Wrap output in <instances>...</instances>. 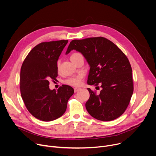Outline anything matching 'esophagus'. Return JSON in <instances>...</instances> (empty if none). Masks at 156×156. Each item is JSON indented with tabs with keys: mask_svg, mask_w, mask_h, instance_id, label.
Wrapping results in <instances>:
<instances>
[{
	"mask_svg": "<svg viewBox=\"0 0 156 156\" xmlns=\"http://www.w3.org/2000/svg\"><path fill=\"white\" fill-rule=\"evenodd\" d=\"M80 90V88H74V91H75V93L77 92V91H78Z\"/></svg>",
	"mask_w": 156,
	"mask_h": 156,
	"instance_id": "esophagus-1",
	"label": "esophagus"
}]
</instances>
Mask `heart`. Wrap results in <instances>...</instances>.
<instances>
[{
	"label": "heart",
	"mask_w": 156,
	"mask_h": 156,
	"mask_svg": "<svg viewBox=\"0 0 156 156\" xmlns=\"http://www.w3.org/2000/svg\"><path fill=\"white\" fill-rule=\"evenodd\" d=\"M80 56H81V55L80 53H74L71 55L70 59H71V60H72L73 58L78 57ZM59 66H60V61L58 60L56 62V68H57L58 70H59ZM83 78V74L82 73H79L78 75L73 76V77H71V78H68V80H66V83L67 84L71 85V86L78 87L81 83V80H82Z\"/></svg>",
	"instance_id": "1"
}]
</instances>
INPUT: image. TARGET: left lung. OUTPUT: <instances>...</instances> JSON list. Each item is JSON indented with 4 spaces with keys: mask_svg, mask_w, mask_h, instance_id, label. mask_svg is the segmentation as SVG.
I'll use <instances>...</instances> for the list:
<instances>
[{
    "mask_svg": "<svg viewBox=\"0 0 156 156\" xmlns=\"http://www.w3.org/2000/svg\"><path fill=\"white\" fill-rule=\"evenodd\" d=\"M73 49L80 52L90 65L87 83L99 85L101 88L99 95L88 88L90 98L85 104L88 112L101 121L121 116L133 91L132 70L127 57L111 41L103 37L73 40L66 54Z\"/></svg>",
    "mask_w": 156,
    "mask_h": 156,
    "instance_id": "left-lung-1",
    "label": "left lung"
}]
</instances>
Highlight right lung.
Returning <instances> with one entry per match:
<instances>
[{
    "label": "right lung",
    "mask_w": 156,
    "mask_h": 156,
    "mask_svg": "<svg viewBox=\"0 0 156 156\" xmlns=\"http://www.w3.org/2000/svg\"><path fill=\"white\" fill-rule=\"evenodd\" d=\"M68 42L60 40L41 43L29 52L22 65L21 97L29 113L39 120L49 122L63 115L74 93L73 88L66 85L57 91L49 87V80H56V62Z\"/></svg>",
    "instance_id": "1"
}]
</instances>
